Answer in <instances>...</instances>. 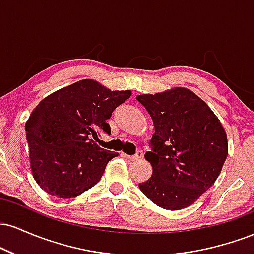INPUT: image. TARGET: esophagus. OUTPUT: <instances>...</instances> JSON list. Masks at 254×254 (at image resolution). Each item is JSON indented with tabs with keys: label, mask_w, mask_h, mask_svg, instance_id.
<instances>
[{
	"label": "esophagus",
	"mask_w": 254,
	"mask_h": 254,
	"mask_svg": "<svg viewBox=\"0 0 254 254\" xmlns=\"http://www.w3.org/2000/svg\"><path fill=\"white\" fill-rule=\"evenodd\" d=\"M124 156L127 157V159H129L130 161H136V160H139L142 159V156H143V154H142L141 150H138L135 155H127V154H124Z\"/></svg>",
	"instance_id": "obj_1"
}]
</instances>
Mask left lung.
<instances>
[{"label": "left lung", "mask_w": 254, "mask_h": 254, "mask_svg": "<svg viewBox=\"0 0 254 254\" xmlns=\"http://www.w3.org/2000/svg\"><path fill=\"white\" fill-rule=\"evenodd\" d=\"M154 123L144 154L153 174L138 188L167 210L193 204L215 183L228 155L227 133L205 101L185 87L136 97Z\"/></svg>", "instance_id": "8db88e82"}]
</instances>
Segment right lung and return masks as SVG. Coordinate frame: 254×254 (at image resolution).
Here are the masks:
<instances>
[{
  "label": "right lung",
  "mask_w": 254,
  "mask_h": 254,
  "mask_svg": "<svg viewBox=\"0 0 254 254\" xmlns=\"http://www.w3.org/2000/svg\"><path fill=\"white\" fill-rule=\"evenodd\" d=\"M131 90H111L84 78L51 93L32 111L25 124L32 176L50 196L75 198L103 177L118 153L95 143L97 131L111 133L113 110Z\"/></svg>",
  "instance_id": "right-lung-1"
}]
</instances>
